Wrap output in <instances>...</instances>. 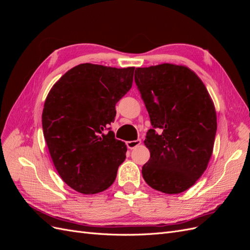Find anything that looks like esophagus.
<instances>
[{
  "label": "esophagus",
  "instance_id": "esophagus-1",
  "mask_svg": "<svg viewBox=\"0 0 250 250\" xmlns=\"http://www.w3.org/2000/svg\"><path fill=\"white\" fill-rule=\"evenodd\" d=\"M141 144V140H135V141H128L126 142V145L129 149H133Z\"/></svg>",
  "mask_w": 250,
  "mask_h": 250
}]
</instances>
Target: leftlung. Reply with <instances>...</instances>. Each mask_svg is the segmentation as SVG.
<instances>
[{
	"label": "left lung",
	"mask_w": 250,
	"mask_h": 250,
	"mask_svg": "<svg viewBox=\"0 0 250 250\" xmlns=\"http://www.w3.org/2000/svg\"><path fill=\"white\" fill-rule=\"evenodd\" d=\"M134 81L150 117L142 174L166 194L191 188L206 171L217 131L214 103L203 82L184 65L163 63L135 69Z\"/></svg>",
	"instance_id": "8db88e82"
}]
</instances>
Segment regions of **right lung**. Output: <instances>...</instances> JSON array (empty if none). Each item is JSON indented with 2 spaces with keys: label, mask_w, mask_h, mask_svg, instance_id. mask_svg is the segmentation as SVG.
<instances>
[{
  "label": "right lung",
  "mask_w": 250,
  "mask_h": 250,
  "mask_svg": "<svg viewBox=\"0 0 250 250\" xmlns=\"http://www.w3.org/2000/svg\"><path fill=\"white\" fill-rule=\"evenodd\" d=\"M134 67L82 63L67 71L43 105L42 130L64 183L82 194L108 188L126 157V145L108 125L116 104L132 86Z\"/></svg>",
  "instance_id": "add662e5"
}]
</instances>
